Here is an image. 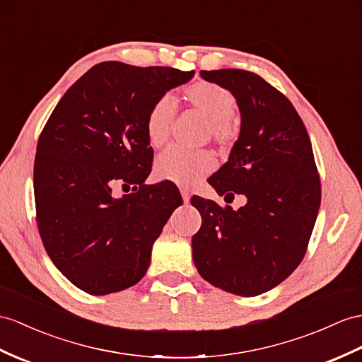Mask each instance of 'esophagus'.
Instances as JSON below:
<instances>
[{
	"mask_svg": "<svg viewBox=\"0 0 362 362\" xmlns=\"http://www.w3.org/2000/svg\"><path fill=\"white\" fill-rule=\"evenodd\" d=\"M181 197H182L184 202H189V199H190V190L186 189V187H181Z\"/></svg>",
	"mask_w": 362,
	"mask_h": 362,
	"instance_id": "obj_1",
	"label": "esophagus"
}]
</instances>
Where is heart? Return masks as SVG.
<instances>
[{
  "label": "heart",
  "instance_id": "b5f03b06",
  "mask_svg": "<svg viewBox=\"0 0 362 362\" xmlns=\"http://www.w3.org/2000/svg\"><path fill=\"white\" fill-rule=\"evenodd\" d=\"M181 100L193 109L207 117L206 136L214 143L227 148L240 135V124L233 117L236 105L235 95L211 81H195L184 87L180 93ZM175 118V104L169 96L156 100L146 115V135L153 147H163L172 135ZM215 156L206 148L186 151L181 147H169L155 161V173L163 181H170L180 186H195V184L214 170Z\"/></svg>",
  "mask_w": 362,
  "mask_h": 362
}]
</instances>
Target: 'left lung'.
Instances as JSON below:
<instances>
[{
  "label": "left lung",
  "mask_w": 362,
  "mask_h": 362,
  "mask_svg": "<svg viewBox=\"0 0 362 362\" xmlns=\"http://www.w3.org/2000/svg\"><path fill=\"white\" fill-rule=\"evenodd\" d=\"M201 76L230 90L241 112L240 138L209 182L219 195H245L247 204L190 199L202 218L193 262L211 286L257 296L283 283L307 252L321 204L312 143L293 104L259 75L221 69Z\"/></svg>",
  "instance_id": "8db88e82"
}]
</instances>
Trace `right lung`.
Returning a JSON list of instances; mask_svg holds the SVG:
<instances>
[{"mask_svg":"<svg viewBox=\"0 0 362 362\" xmlns=\"http://www.w3.org/2000/svg\"><path fill=\"white\" fill-rule=\"evenodd\" d=\"M195 75L173 67L104 61L78 79L44 126L35 156L37 226L49 258L89 295L136 284L152 245L182 204L172 186H147L153 148L146 115ZM115 182L134 185L122 199Z\"/></svg>","mask_w":362,"mask_h":362,"instance_id":"obj_1","label":"right lung"}]
</instances>
